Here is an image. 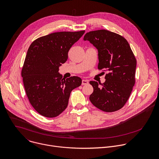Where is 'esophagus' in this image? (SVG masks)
Returning <instances> with one entry per match:
<instances>
[{
	"instance_id": "esophagus-1",
	"label": "esophagus",
	"mask_w": 159,
	"mask_h": 159,
	"mask_svg": "<svg viewBox=\"0 0 159 159\" xmlns=\"http://www.w3.org/2000/svg\"><path fill=\"white\" fill-rule=\"evenodd\" d=\"M88 83H89V82L87 80H82V85H87V84H88Z\"/></svg>"
}]
</instances>
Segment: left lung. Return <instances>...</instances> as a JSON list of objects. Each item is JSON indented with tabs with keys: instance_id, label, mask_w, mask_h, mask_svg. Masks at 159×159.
I'll return each instance as SVG.
<instances>
[{
	"instance_id": "obj_1",
	"label": "left lung",
	"mask_w": 159,
	"mask_h": 159,
	"mask_svg": "<svg viewBox=\"0 0 159 159\" xmlns=\"http://www.w3.org/2000/svg\"><path fill=\"white\" fill-rule=\"evenodd\" d=\"M98 50V69L107 71L105 82L90 81L93 88L89 99L100 110L112 112L122 109L135 83L137 61L127 40L122 35L105 29L87 32L84 37ZM105 73V72H102Z\"/></svg>"
}]
</instances>
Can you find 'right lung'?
<instances>
[{"mask_svg": "<svg viewBox=\"0 0 159 159\" xmlns=\"http://www.w3.org/2000/svg\"><path fill=\"white\" fill-rule=\"evenodd\" d=\"M84 32L52 33L35 40L27 50L21 71L24 86L32 106L43 117L60 115L67 107L71 91L82 84L77 76L62 79L59 67Z\"/></svg>", "mask_w": 159, "mask_h": 159, "instance_id": "right-lung-1", "label": "right lung"}]
</instances>
